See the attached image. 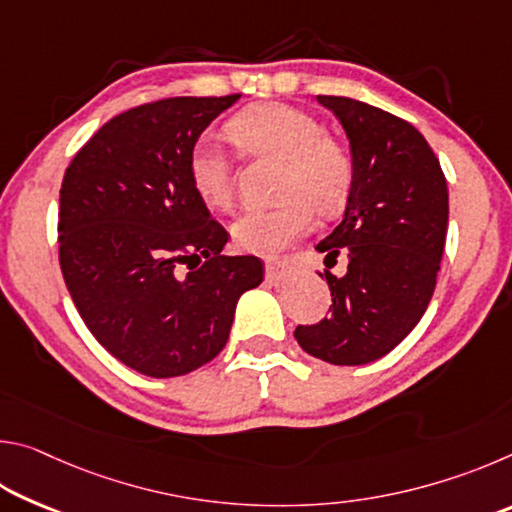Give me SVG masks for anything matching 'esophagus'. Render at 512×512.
<instances>
[{
	"label": "esophagus",
	"mask_w": 512,
	"mask_h": 512,
	"mask_svg": "<svg viewBox=\"0 0 512 512\" xmlns=\"http://www.w3.org/2000/svg\"><path fill=\"white\" fill-rule=\"evenodd\" d=\"M293 275H296V268L287 262H268L266 264V282L273 284V287L287 284Z\"/></svg>",
	"instance_id": "obj_1"
}]
</instances>
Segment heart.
<instances>
[{
	"label": "heart",
	"instance_id": "b5f03b06",
	"mask_svg": "<svg viewBox=\"0 0 512 512\" xmlns=\"http://www.w3.org/2000/svg\"><path fill=\"white\" fill-rule=\"evenodd\" d=\"M225 133L244 151L282 160L280 203L250 207L232 225L237 244L257 255H275L314 228L318 212H336L354 178L350 153L325 137L323 126L298 108L262 103L241 110ZM189 183L205 205L225 210L232 203V164L212 137H198L187 158Z\"/></svg>",
	"mask_w": 512,
	"mask_h": 512
}]
</instances>
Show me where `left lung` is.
I'll list each match as a JSON object with an SVG mask.
<instances>
[{
	"instance_id": "1",
	"label": "left lung",
	"mask_w": 512,
	"mask_h": 512,
	"mask_svg": "<svg viewBox=\"0 0 512 512\" xmlns=\"http://www.w3.org/2000/svg\"><path fill=\"white\" fill-rule=\"evenodd\" d=\"M341 121L354 164L343 219L316 246L325 264L327 318L298 325L296 341L334 366H363L391 352L420 323L443 259L449 194L440 162L418 128L348 97H318Z\"/></svg>"
}]
</instances>
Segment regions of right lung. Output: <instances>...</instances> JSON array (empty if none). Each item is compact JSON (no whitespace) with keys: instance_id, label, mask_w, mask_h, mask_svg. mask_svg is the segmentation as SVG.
<instances>
[{"instance_id":"add662e5","label":"right lung","mask_w":512,"mask_h":512,"mask_svg":"<svg viewBox=\"0 0 512 512\" xmlns=\"http://www.w3.org/2000/svg\"><path fill=\"white\" fill-rule=\"evenodd\" d=\"M241 94L173 97L112 117L60 187L58 257L94 339L146 377L187 375L228 343L241 293L264 280L189 183L192 144Z\"/></svg>"}]
</instances>
